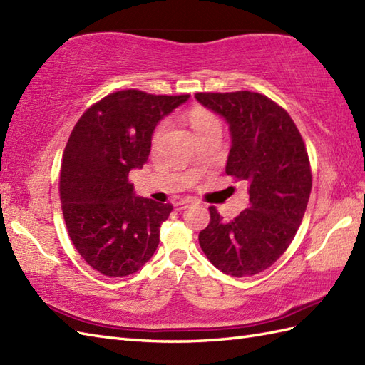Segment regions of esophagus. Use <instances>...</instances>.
Wrapping results in <instances>:
<instances>
[{
	"mask_svg": "<svg viewBox=\"0 0 365 365\" xmlns=\"http://www.w3.org/2000/svg\"><path fill=\"white\" fill-rule=\"evenodd\" d=\"M190 203H192V200L185 198V200H180V201H176V203H173V206H175V209H176V210H182V209L187 207Z\"/></svg>",
	"mask_w": 365,
	"mask_h": 365,
	"instance_id": "1",
	"label": "esophagus"
}]
</instances>
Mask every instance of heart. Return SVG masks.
<instances>
[{"instance_id": "1", "label": "heart", "mask_w": 365, "mask_h": 365, "mask_svg": "<svg viewBox=\"0 0 365 365\" xmlns=\"http://www.w3.org/2000/svg\"><path fill=\"white\" fill-rule=\"evenodd\" d=\"M190 126L193 128V131H200V129H203V128H206V126H210V125H214V123H217V120L209 114L207 110H205V109H201V108H197V109H193L192 112H190Z\"/></svg>"}]
</instances>
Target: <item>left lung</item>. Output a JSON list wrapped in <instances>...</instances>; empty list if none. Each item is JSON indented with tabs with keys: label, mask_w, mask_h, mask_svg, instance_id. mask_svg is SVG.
<instances>
[{
	"label": "left lung",
	"mask_w": 365,
	"mask_h": 365,
	"mask_svg": "<svg viewBox=\"0 0 365 365\" xmlns=\"http://www.w3.org/2000/svg\"><path fill=\"white\" fill-rule=\"evenodd\" d=\"M195 98L228 123L226 175L247 181L250 195L248 207L230 222L209 207L200 247L218 270L251 277L278 261L302 225L312 187L309 158L294 120L265 95L239 91Z\"/></svg>",
	"instance_id": "8db88e82"
}]
</instances>
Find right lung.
I'll use <instances>...</instances> for the list:
<instances>
[{"label": "right lung", "instance_id": "right-lung-1", "mask_svg": "<svg viewBox=\"0 0 365 365\" xmlns=\"http://www.w3.org/2000/svg\"><path fill=\"white\" fill-rule=\"evenodd\" d=\"M190 95L110 93L78 120L63 151L61 201L73 245L104 277H128L148 262L173 206L137 197L128 176L142 168L159 121Z\"/></svg>", "mask_w": 365, "mask_h": 365}]
</instances>
